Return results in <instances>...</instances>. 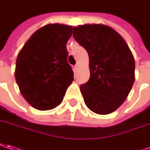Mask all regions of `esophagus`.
Here are the masks:
<instances>
[{
    "mask_svg": "<svg viewBox=\"0 0 150 150\" xmlns=\"http://www.w3.org/2000/svg\"><path fill=\"white\" fill-rule=\"evenodd\" d=\"M78 68H79L78 64L75 65V66H74V72H77V70H78Z\"/></svg>",
    "mask_w": 150,
    "mask_h": 150,
    "instance_id": "obj_1",
    "label": "esophagus"
}]
</instances>
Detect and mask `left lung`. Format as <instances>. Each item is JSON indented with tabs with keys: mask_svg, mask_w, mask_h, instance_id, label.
<instances>
[{
	"mask_svg": "<svg viewBox=\"0 0 150 150\" xmlns=\"http://www.w3.org/2000/svg\"><path fill=\"white\" fill-rule=\"evenodd\" d=\"M73 38L87 51L90 79L80 86L86 105L109 114L123 104L135 81V59L117 32L105 24L73 28Z\"/></svg>",
	"mask_w": 150,
	"mask_h": 150,
	"instance_id": "left-lung-1",
	"label": "left lung"
}]
</instances>
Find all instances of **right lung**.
<instances>
[{"label": "right lung", "mask_w": 150, "mask_h": 150, "mask_svg": "<svg viewBox=\"0 0 150 150\" xmlns=\"http://www.w3.org/2000/svg\"><path fill=\"white\" fill-rule=\"evenodd\" d=\"M70 25L50 23L34 33L16 59L15 80L22 96L38 110L61 104L73 81L66 44L72 36Z\"/></svg>", "instance_id": "obj_1"}]
</instances>
